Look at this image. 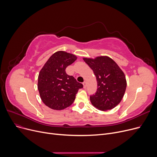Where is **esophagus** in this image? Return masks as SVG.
I'll return each mask as SVG.
<instances>
[{"label": "esophagus", "mask_w": 157, "mask_h": 157, "mask_svg": "<svg viewBox=\"0 0 157 157\" xmlns=\"http://www.w3.org/2000/svg\"><path fill=\"white\" fill-rule=\"evenodd\" d=\"M83 85H84V88H86L87 87V82L86 81H84L83 82Z\"/></svg>", "instance_id": "obj_1"}]
</instances>
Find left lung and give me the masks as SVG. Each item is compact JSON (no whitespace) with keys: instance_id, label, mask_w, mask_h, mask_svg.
Segmentation results:
<instances>
[{"instance_id":"1","label":"left lung","mask_w":157,"mask_h":157,"mask_svg":"<svg viewBox=\"0 0 157 157\" xmlns=\"http://www.w3.org/2000/svg\"><path fill=\"white\" fill-rule=\"evenodd\" d=\"M83 59L93 70L98 83L96 93L90 96L92 105L102 111L113 109L125 94L127 82L124 72L108 56Z\"/></svg>"}]
</instances>
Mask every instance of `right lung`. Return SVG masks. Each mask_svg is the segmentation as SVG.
I'll return each mask as SVG.
<instances>
[{
    "mask_svg": "<svg viewBox=\"0 0 157 157\" xmlns=\"http://www.w3.org/2000/svg\"><path fill=\"white\" fill-rule=\"evenodd\" d=\"M77 59L75 55L64 51L54 53L45 63L38 77V90L43 103L51 109L61 110L74 101L83 85L73 76L67 74L66 68Z\"/></svg>",
    "mask_w": 157,
    "mask_h": 157,
    "instance_id": "obj_1",
    "label": "right lung"
}]
</instances>
